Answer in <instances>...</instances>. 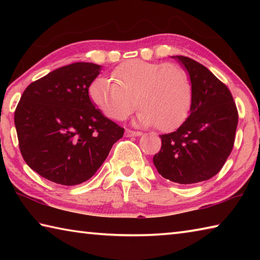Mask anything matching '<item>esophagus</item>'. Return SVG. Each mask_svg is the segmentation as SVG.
<instances>
[{"label":"esophagus","instance_id":"esophagus-1","mask_svg":"<svg viewBox=\"0 0 260 260\" xmlns=\"http://www.w3.org/2000/svg\"><path fill=\"white\" fill-rule=\"evenodd\" d=\"M125 134H126V136H140L142 133H141V132H139V131L126 129V131H125Z\"/></svg>","mask_w":260,"mask_h":260}]
</instances>
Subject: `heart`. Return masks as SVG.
Returning a JSON list of instances; mask_svg holds the SVG:
<instances>
[{
  "mask_svg": "<svg viewBox=\"0 0 260 260\" xmlns=\"http://www.w3.org/2000/svg\"><path fill=\"white\" fill-rule=\"evenodd\" d=\"M111 78L94 79L88 90L93 103L111 119H126L136 104L144 126L170 131L187 118L192 86L181 65L131 59L114 68Z\"/></svg>",
  "mask_w": 260,
  "mask_h": 260,
  "instance_id": "1",
  "label": "heart"
}]
</instances>
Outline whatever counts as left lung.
Masks as SVG:
<instances>
[{"mask_svg": "<svg viewBox=\"0 0 260 260\" xmlns=\"http://www.w3.org/2000/svg\"><path fill=\"white\" fill-rule=\"evenodd\" d=\"M192 86L190 114L179 128L160 135L153 165L162 178L191 184L214 177L234 147L239 112L231 90L214 74L186 56H175Z\"/></svg>", "mask_w": 260, "mask_h": 260, "instance_id": "left-lung-1", "label": "left lung"}]
</instances>
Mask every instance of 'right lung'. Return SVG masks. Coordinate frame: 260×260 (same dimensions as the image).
<instances>
[{"mask_svg":"<svg viewBox=\"0 0 260 260\" xmlns=\"http://www.w3.org/2000/svg\"><path fill=\"white\" fill-rule=\"evenodd\" d=\"M101 67L73 63L29 83L15 111L19 149L30 169L63 186L87 181L107 159L124 128L89 99Z\"/></svg>","mask_w":260,"mask_h":260,"instance_id":"add662e5","label":"right lung"}]
</instances>
